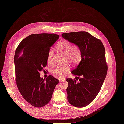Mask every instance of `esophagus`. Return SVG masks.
Listing matches in <instances>:
<instances>
[{"instance_id": "1", "label": "esophagus", "mask_w": 124, "mask_h": 124, "mask_svg": "<svg viewBox=\"0 0 124 124\" xmlns=\"http://www.w3.org/2000/svg\"><path fill=\"white\" fill-rule=\"evenodd\" d=\"M58 80H59V82L61 83V82H62L63 81H65V78H58Z\"/></svg>"}]
</instances>
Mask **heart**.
I'll return each instance as SVG.
<instances>
[{"label":"heart","instance_id":"obj_1","mask_svg":"<svg viewBox=\"0 0 124 124\" xmlns=\"http://www.w3.org/2000/svg\"><path fill=\"white\" fill-rule=\"evenodd\" d=\"M55 48L59 53L64 55L65 62L67 63L64 66L56 67L52 71V72L56 76L63 77L69 71L70 69V63L77 66L80 63L82 58V51L81 47L78 45L72 44L65 40L59 41L56 46ZM53 51L51 50L47 57V62L50 65L53 64Z\"/></svg>","mask_w":124,"mask_h":124}]
</instances>
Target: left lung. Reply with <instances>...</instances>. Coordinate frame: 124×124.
<instances>
[{"label":"left lung","mask_w":124,"mask_h":124,"mask_svg":"<svg viewBox=\"0 0 124 124\" xmlns=\"http://www.w3.org/2000/svg\"><path fill=\"white\" fill-rule=\"evenodd\" d=\"M65 40L78 44L82 51V58L71 71L76 79L67 78L68 102L78 108L88 106L98 94L106 78L108 67L105 48L101 41L85 31L62 33ZM80 77L78 82L76 80Z\"/></svg>","instance_id":"1"}]
</instances>
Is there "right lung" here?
Here are the masks:
<instances>
[{
	"label": "right lung",
	"instance_id": "obj_1",
	"mask_svg": "<svg viewBox=\"0 0 124 124\" xmlns=\"http://www.w3.org/2000/svg\"><path fill=\"white\" fill-rule=\"evenodd\" d=\"M59 36L54 33L28 36L18 45L14 55L16 81L23 98L32 106L40 108L50 102L59 81L50 75L41 78L40 71L47 65L51 47Z\"/></svg>",
	"mask_w": 124,
	"mask_h": 124
}]
</instances>
